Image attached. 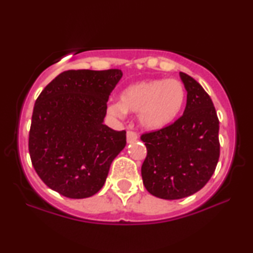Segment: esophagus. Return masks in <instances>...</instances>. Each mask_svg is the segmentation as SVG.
Returning <instances> with one entry per match:
<instances>
[{
	"instance_id": "obj_1",
	"label": "esophagus",
	"mask_w": 253,
	"mask_h": 253,
	"mask_svg": "<svg viewBox=\"0 0 253 253\" xmlns=\"http://www.w3.org/2000/svg\"><path fill=\"white\" fill-rule=\"evenodd\" d=\"M137 138H138V134H137V132H134V131L129 130L126 132V140H127V143H133L134 140H137Z\"/></svg>"
}]
</instances>
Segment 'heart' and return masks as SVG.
I'll use <instances>...</instances> for the list:
<instances>
[{"label": "heart", "mask_w": 253, "mask_h": 253, "mask_svg": "<svg viewBox=\"0 0 253 253\" xmlns=\"http://www.w3.org/2000/svg\"><path fill=\"white\" fill-rule=\"evenodd\" d=\"M184 100V86L177 79L141 81L127 86L121 102L108 106V113L115 117H123L126 112L139 113L141 126L160 129L177 117Z\"/></svg>", "instance_id": "obj_1"}]
</instances>
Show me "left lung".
Listing matches in <instances>:
<instances>
[{
    "label": "left lung",
    "mask_w": 253,
    "mask_h": 253,
    "mask_svg": "<svg viewBox=\"0 0 253 253\" xmlns=\"http://www.w3.org/2000/svg\"><path fill=\"white\" fill-rule=\"evenodd\" d=\"M186 94L184 113L174 123L140 136L147 148L141 177L151 195L181 199L204 188L220 157L219 119L198 82L179 72Z\"/></svg>",
    "instance_id": "1"
}]
</instances>
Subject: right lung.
<instances>
[{
    "mask_svg": "<svg viewBox=\"0 0 253 253\" xmlns=\"http://www.w3.org/2000/svg\"><path fill=\"white\" fill-rule=\"evenodd\" d=\"M122 78L119 69L68 70L38 96L29 134L37 174L48 188L72 199L95 195L126 144V130L103 124L107 101Z\"/></svg>",
    "mask_w": 253,
    "mask_h": 253,
    "instance_id": "obj_1",
    "label": "right lung"
}]
</instances>
